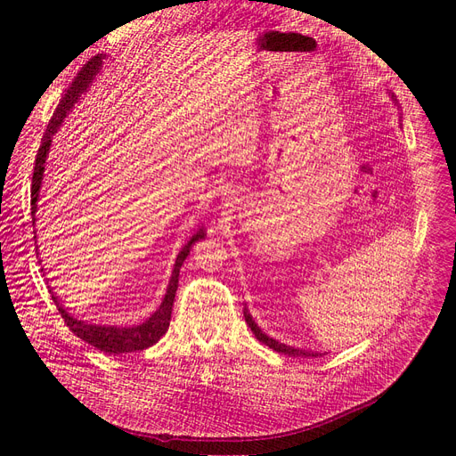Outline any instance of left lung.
<instances>
[{
  "label": "left lung",
  "mask_w": 456,
  "mask_h": 456,
  "mask_svg": "<svg viewBox=\"0 0 456 456\" xmlns=\"http://www.w3.org/2000/svg\"><path fill=\"white\" fill-rule=\"evenodd\" d=\"M392 99L395 101V104H397V99L392 95ZM243 315H245V321H247V324H248V329L252 330V334L256 336V339L257 341H262L264 345H267L269 348H273L274 352H278V354H283V355H289V357H319V355H322V354H319V352H312V350H303V348H294V346H289V345H285V343H280V341H276V339H273V338H269L265 332H262V329L257 327V324L254 322V319H252V315L248 314V308H243Z\"/></svg>",
  "instance_id": "left-lung-1"
}]
</instances>
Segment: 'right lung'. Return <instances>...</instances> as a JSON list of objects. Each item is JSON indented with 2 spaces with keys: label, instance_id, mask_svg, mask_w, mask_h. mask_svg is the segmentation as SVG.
Segmentation results:
<instances>
[{
  "label": "right lung",
  "instance_id": "right-lung-1",
  "mask_svg": "<svg viewBox=\"0 0 456 456\" xmlns=\"http://www.w3.org/2000/svg\"><path fill=\"white\" fill-rule=\"evenodd\" d=\"M106 59V53H97L95 57H92L85 67L81 69V72L77 74V77L74 79L72 86L64 92L62 99L59 101L48 126L46 132L41 139V146L37 150L36 155V166H34V176H32V191H30V206H32V225H36V213H37V202H39V191L43 185V176H45V166H46V157L52 146V139L53 135L59 132L64 118L70 115V111L74 110L76 102L79 101L81 94H85L88 90V86L94 83L95 76L101 72L102 69V61ZM206 238V231L204 227H200L197 232L191 236V240L182 247V250L178 252L176 259H175V267L171 273V280L169 285L166 289V296L160 303V306L141 324H134V327H115V324H94V322H86L81 321L77 317H74L72 314L67 312L59 299L52 294V299L59 310V314L62 315L67 327L83 341H86L88 345L95 346L101 352L106 354H129V352H137V350H144L153 346L169 329V321H171V310H173V301H175V294L178 289V274H180V267L183 264V259L187 257L191 247L197 243L199 240ZM43 271V269H41Z\"/></svg>",
  "mask_w": 456,
  "mask_h": 456
}]
</instances>
